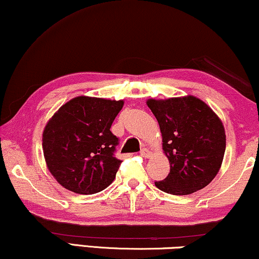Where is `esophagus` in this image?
Listing matches in <instances>:
<instances>
[{
	"label": "esophagus",
	"instance_id": "34e87169",
	"mask_svg": "<svg viewBox=\"0 0 259 259\" xmlns=\"http://www.w3.org/2000/svg\"><path fill=\"white\" fill-rule=\"evenodd\" d=\"M140 154H141L142 157H146V159H147V157H151L152 156V152L148 151L147 148H142L141 152H140Z\"/></svg>",
	"mask_w": 259,
	"mask_h": 259
}]
</instances>
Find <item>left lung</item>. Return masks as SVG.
Here are the masks:
<instances>
[{"label":"left lung","instance_id":"1","mask_svg":"<svg viewBox=\"0 0 259 259\" xmlns=\"http://www.w3.org/2000/svg\"><path fill=\"white\" fill-rule=\"evenodd\" d=\"M159 122L162 149L170 171L155 186L164 193L189 195L210 183L222 166L226 152L223 122L195 96L147 99Z\"/></svg>","mask_w":259,"mask_h":259}]
</instances>
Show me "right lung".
Instances as JSON below:
<instances>
[{"label":"right lung","instance_id":"right-lung-1","mask_svg":"<svg viewBox=\"0 0 259 259\" xmlns=\"http://www.w3.org/2000/svg\"><path fill=\"white\" fill-rule=\"evenodd\" d=\"M123 100L78 96L49 119L42 146L47 167L70 192L91 195L113 182L120 160L113 152L118 138L110 131Z\"/></svg>","mask_w":259,"mask_h":259}]
</instances>
